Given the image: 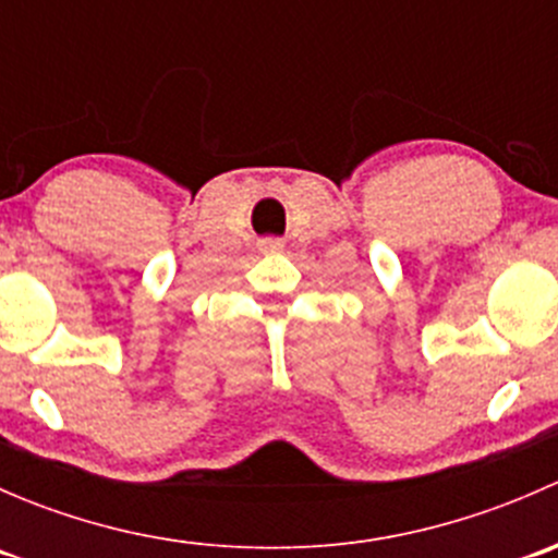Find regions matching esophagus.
<instances>
[{"mask_svg": "<svg viewBox=\"0 0 558 558\" xmlns=\"http://www.w3.org/2000/svg\"><path fill=\"white\" fill-rule=\"evenodd\" d=\"M258 247H262V253H275V251H283V243L275 238H269V240H262Z\"/></svg>", "mask_w": 558, "mask_h": 558, "instance_id": "obj_1", "label": "esophagus"}]
</instances>
